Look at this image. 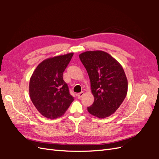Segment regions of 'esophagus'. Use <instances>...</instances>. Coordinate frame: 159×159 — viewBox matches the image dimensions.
Returning a JSON list of instances; mask_svg holds the SVG:
<instances>
[{
	"label": "esophagus",
	"mask_w": 159,
	"mask_h": 159,
	"mask_svg": "<svg viewBox=\"0 0 159 159\" xmlns=\"http://www.w3.org/2000/svg\"><path fill=\"white\" fill-rule=\"evenodd\" d=\"M84 95V91H81V92H80V93L78 94V99H80L82 96Z\"/></svg>",
	"instance_id": "1"
}]
</instances>
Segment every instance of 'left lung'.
<instances>
[{"label":"left lung","mask_w":159,"mask_h":159,"mask_svg":"<svg viewBox=\"0 0 159 159\" xmlns=\"http://www.w3.org/2000/svg\"><path fill=\"white\" fill-rule=\"evenodd\" d=\"M80 59L88 71L94 102L88 112L100 119L113 114L125 98L128 81L122 66L108 53L87 51Z\"/></svg>","instance_id":"1"}]
</instances>
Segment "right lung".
Instances as JSON below:
<instances>
[{
	"instance_id": "obj_1",
	"label": "right lung",
	"mask_w": 159,
	"mask_h": 159,
	"mask_svg": "<svg viewBox=\"0 0 159 159\" xmlns=\"http://www.w3.org/2000/svg\"><path fill=\"white\" fill-rule=\"evenodd\" d=\"M74 53L46 59L38 64L31 76L29 93L32 102L43 116L50 119L61 117L74 98L70 94L63 73Z\"/></svg>"
}]
</instances>
